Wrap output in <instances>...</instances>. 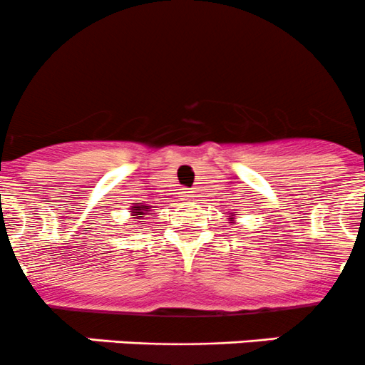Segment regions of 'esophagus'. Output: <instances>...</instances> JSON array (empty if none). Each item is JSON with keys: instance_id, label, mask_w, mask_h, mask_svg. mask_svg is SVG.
I'll use <instances>...</instances> for the list:
<instances>
[{"instance_id": "obj_1", "label": "esophagus", "mask_w": 365, "mask_h": 365, "mask_svg": "<svg viewBox=\"0 0 365 365\" xmlns=\"http://www.w3.org/2000/svg\"><path fill=\"white\" fill-rule=\"evenodd\" d=\"M183 197H185L187 201H190V200H192V194H190V192H185V196H183Z\"/></svg>"}]
</instances>
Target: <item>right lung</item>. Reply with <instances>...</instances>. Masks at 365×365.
Returning a JSON list of instances; mask_svg holds the SVG:
<instances>
[{
    "mask_svg": "<svg viewBox=\"0 0 365 365\" xmlns=\"http://www.w3.org/2000/svg\"><path fill=\"white\" fill-rule=\"evenodd\" d=\"M132 219H141V222H143V217H146V215H152V208H150V206H146V205H143V203H134V206H132Z\"/></svg>",
    "mask_w": 365,
    "mask_h": 365,
    "instance_id": "1",
    "label": "right lung"
}]
</instances>
